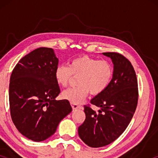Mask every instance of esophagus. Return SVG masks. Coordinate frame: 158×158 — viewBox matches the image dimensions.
I'll use <instances>...</instances> for the list:
<instances>
[{
  "mask_svg": "<svg viewBox=\"0 0 158 158\" xmlns=\"http://www.w3.org/2000/svg\"><path fill=\"white\" fill-rule=\"evenodd\" d=\"M71 106H72V108H73V110H76V109H78V108H79V109H82V106H79V105L77 104H74V103H71Z\"/></svg>",
  "mask_w": 158,
  "mask_h": 158,
  "instance_id": "34e87169",
  "label": "esophagus"
}]
</instances>
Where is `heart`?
<instances>
[{
  "label": "heart",
  "instance_id": "heart-1",
  "mask_svg": "<svg viewBox=\"0 0 158 158\" xmlns=\"http://www.w3.org/2000/svg\"><path fill=\"white\" fill-rule=\"evenodd\" d=\"M58 85L66 87L73 76L79 77L76 88L64 90L62 97L74 104L82 102L88 94L96 96L102 94L110 85L114 75V68L109 61L99 60L88 56L76 58L69 66L60 64L55 70Z\"/></svg>",
  "mask_w": 158,
  "mask_h": 158
}]
</instances>
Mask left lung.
<instances>
[{"mask_svg":"<svg viewBox=\"0 0 158 158\" xmlns=\"http://www.w3.org/2000/svg\"><path fill=\"white\" fill-rule=\"evenodd\" d=\"M111 59L114 75L108 88L90 100L99 110L85 106V120L78 128L81 140L92 148L107 146L123 133L138 101L137 79L129 61L117 52H103Z\"/></svg>","mask_w":158,"mask_h":158,"instance_id":"1","label":"left lung"}]
</instances>
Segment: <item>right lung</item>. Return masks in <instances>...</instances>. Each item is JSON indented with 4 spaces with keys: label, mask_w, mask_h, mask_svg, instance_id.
<instances>
[{
    "label": "right lung",
    "mask_w": 158,
    "mask_h": 158,
    "mask_svg": "<svg viewBox=\"0 0 158 158\" xmlns=\"http://www.w3.org/2000/svg\"><path fill=\"white\" fill-rule=\"evenodd\" d=\"M58 64L52 48H40L23 56L11 74L12 122L21 135L35 142L51 137L61 119L72 111L68 100H56L60 93L54 75Z\"/></svg>",
    "instance_id": "obj_1"
}]
</instances>
